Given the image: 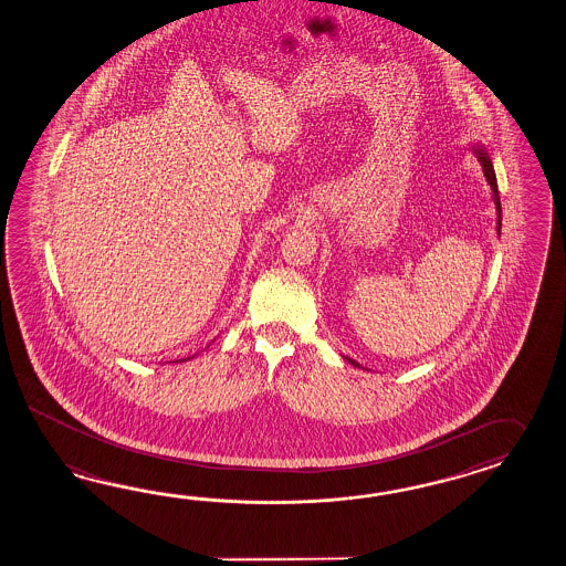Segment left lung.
Returning <instances> with one entry per match:
<instances>
[{
  "label": "left lung",
  "instance_id": "left-lung-1",
  "mask_svg": "<svg viewBox=\"0 0 566 566\" xmlns=\"http://www.w3.org/2000/svg\"><path fill=\"white\" fill-rule=\"evenodd\" d=\"M472 151L476 154L480 166H482V170H484V176H486V182L491 185V190H493V201L494 207H496V233L501 235V199H499V187H496L493 161H491V156H489V151H486V147L484 146H472ZM345 359H347L350 365H355V367H361L355 359H348V357H345Z\"/></svg>",
  "mask_w": 566,
  "mask_h": 566
}]
</instances>
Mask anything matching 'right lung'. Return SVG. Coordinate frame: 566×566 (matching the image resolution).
Returning <instances> with one entry per match:
<instances>
[{
	"instance_id": "1",
	"label": "right lung",
	"mask_w": 566,
	"mask_h": 566,
	"mask_svg": "<svg viewBox=\"0 0 566 566\" xmlns=\"http://www.w3.org/2000/svg\"><path fill=\"white\" fill-rule=\"evenodd\" d=\"M190 357H187V359H180V361H189Z\"/></svg>"
}]
</instances>
